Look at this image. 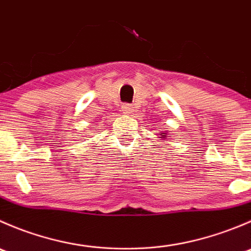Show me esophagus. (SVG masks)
<instances>
[{
    "label": "esophagus",
    "mask_w": 251,
    "mask_h": 251,
    "mask_svg": "<svg viewBox=\"0 0 251 251\" xmlns=\"http://www.w3.org/2000/svg\"><path fill=\"white\" fill-rule=\"evenodd\" d=\"M121 110H123L124 114H131L133 111V107L131 104H124L121 107Z\"/></svg>",
    "instance_id": "1"
}]
</instances>
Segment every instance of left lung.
<instances>
[{"mask_svg":"<svg viewBox=\"0 0 251 251\" xmlns=\"http://www.w3.org/2000/svg\"><path fill=\"white\" fill-rule=\"evenodd\" d=\"M159 137L158 138H160V140H163V141H166V138L169 137V135H168V132H164V131H160V132H159Z\"/></svg>","mask_w":251,"mask_h":251,"instance_id":"8db88e82","label":"left lung"}]
</instances>
